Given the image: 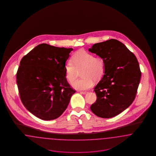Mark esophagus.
Returning a JSON list of instances; mask_svg holds the SVG:
<instances>
[{"label": "esophagus", "instance_id": "esophagus-1", "mask_svg": "<svg viewBox=\"0 0 156 156\" xmlns=\"http://www.w3.org/2000/svg\"><path fill=\"white\" fill-rule=\"evenodd\" d=\"M80 93L82 94H83V95H85V94H88V92H87V91H80Z\"/></svg>", "mask_w": 156, "mask_h": 156}]
</instances>
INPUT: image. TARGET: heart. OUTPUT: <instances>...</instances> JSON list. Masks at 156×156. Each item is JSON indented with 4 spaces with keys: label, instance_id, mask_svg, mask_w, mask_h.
<instances>
[{
    "label": "heart",
    "instance_id": "1",
    "mask_svg": "<svg viewBox=\"0 0 156 156\" xmlns=\"http://www.w3.org/2000/svg\"><path fill=\"white\" fill-rule=\"evenodd\" d=\"M72 62H67L65 66L66 77L68 81L72 83L76 78L77 70L82 69V78L73 83V87L78 90H87L94 85V80L99 81L102 78L105 73L104 59L94 55L84 50L75 52L72 57Z\"/></svg>",
    "mask_w": 156,
    "mask_h": 156
}]
</instances>
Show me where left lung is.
I'll return each instance as SVG.
<instances>
[{
	"instance_id": "1",
	"label": "left lung",
	"mask_w": 156,
	"mask_h": 156,
	"mask_svg": "<svg viewBox=\"0 0 156 156\" xmlns=\"http://www.w3.org/2000/svg\"><path fill=\"white\" fill-rule=\"evenodd\" d=\"M104 59L105 73L94 88L97 101L92 112L102 118H113L133 102L140 81L138 61L122 43L115 39L96 43L89 50Z\"/></svg>"
}]
</instances>
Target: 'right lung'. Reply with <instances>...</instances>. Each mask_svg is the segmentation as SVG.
<instances>
[{
    "label": "right lung",
    "instance_id": "1",
    "mask_svg": "<svg viewBox=\"0 0 156 156\" xmlns=\"http://www.w3.org/2000/svg\"><path fill=\"white\" fill-rule=\"evenodd\" d=\"M73 48L38 45L21 59L16 79L24 107L37 118L57 119L76 90L66 77L65 66Z\"/></svg>",
    "mask_w": 156,
    "mask_h": 156
}]
</instances>
